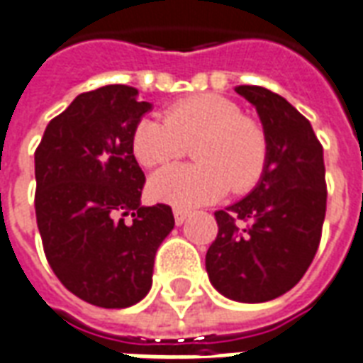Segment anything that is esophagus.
Wrapping results in <instances>:
<instances>
[{
	"label": "esophagus",
	"instance_id": "34e87169",
	"mask_svg": "<svg viewBox=\"0 0 363 363\" xmlns=\"http://www.w3.org/2000/svg\"><path fill=\"white\" fill-rule=\"evenodd\" d=\"M173 216H174V223H177V225H182L184 221L189 220L190 212L189 210H182V208H174Z\"/></svg>",
	"mask_w": 363,
	"mask_h": 363
}]
</instances>
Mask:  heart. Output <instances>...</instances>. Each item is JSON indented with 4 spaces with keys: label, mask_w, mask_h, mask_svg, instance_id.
<instances>
[{
    "label": "heart",
    "mask_w": 363,
    "mask_h": 363,
    "mask_svg": "<svg viewBox=\"0 0 363 363\" xmlns=\"http://www.w3.org/2000/svg\"><path fill=\"white\" fill-rule=\"evenodd\" d=\"M190 143L198 163L153 174L150 192L155 200L181 208L208 204L228 189L249 192L264 177L270 155L267 130L228 96H184L167 106L163 118H142L132 132V153L150 169L182 157Z\"/></svg>",
    "instance_id": "b5f03b06"
}]
</instances>
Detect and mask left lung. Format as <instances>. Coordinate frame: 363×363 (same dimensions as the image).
<instances>
[{
  "label": "left lung",
  "mask_w": 363,
  "mask_h": 363,
  "mask_svg": "<svg viewBox=\"0 0 363 363\" xmlns=\"http://www.w3.org/2000/svg\"><path fill=\"white\" fill-rule=\"evenodd\" d=\"M235 91L259 112L270 155L259 184L216 212L206 270L221 296L262 303L294 288L315 259L327 212L325 161L309 120L284 96L257 85Z\"/></svg>",
  "instance_id": "8db88e82"
}]
</instances>
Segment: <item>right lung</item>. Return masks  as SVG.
<instances>
[{
  "instance_id": "obj_1",
  "label": "right lung",
  "mask_w": 363,
  "mask_h": 363,
  "mask_svg": "<svg viewBox=\"0 0 363 363\" xmlns=\"http://www.w3.org/2000/svg\"><path fill=\"white\" fill-rule=\"evenodd\" d=\"M151 104L128 85L74 99L35 151V210L48 264L74 296L122 309L147 296L159 245L174 228L167 204L142 206L145 174L132 132Z\"/></svg>"
}]
</instances>
